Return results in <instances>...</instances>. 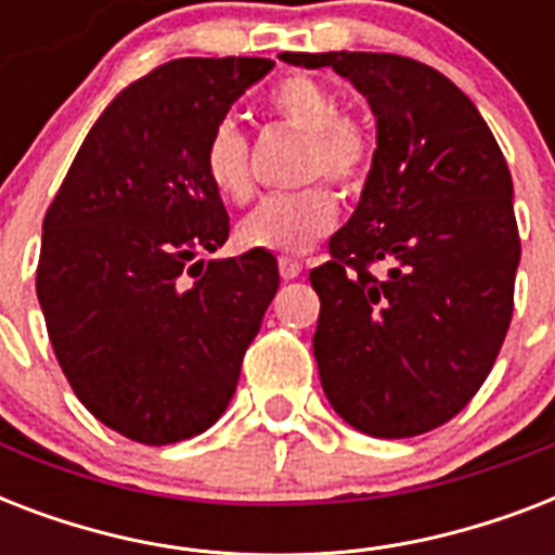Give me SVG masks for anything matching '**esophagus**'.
<instances>
[{"mask_svg": "<svg viewBox=\"0 0 555 555\" xmlns=\"http://www.w3.org/2000/svg\"><path fill=\"white\" fill-rule=\"evenodd\" d=\"M279 273H282V279H296L299 273H302V264L296 259H279Z\"/></svg>", "mask_w": 555, "mask_h": 555, "instance_id": "esophagus-1", "label": "esophagus"}]
</instances>
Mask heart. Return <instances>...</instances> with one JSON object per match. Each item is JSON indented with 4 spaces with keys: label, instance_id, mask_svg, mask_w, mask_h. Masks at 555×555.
I'll use <instances>...</instances> for the list:
<instances>
[{
    "label": "heart",
    "instance_id": "obj_1",
    "mask_svg": "<svg viewBox=\"0 0 555 555\" xmlns=\"http://www.w3.org/2000/svg\"><path fill=\"white\" fill-rule=\"evenodd\" d=\"M270 112L294 132L305 134L299 178H328L339 190H363L374 167V141L360 120L339 115L337 94L311 77H287L270 94ZM204 172L224 201L250 198V143L235 120H221L204 146ZM339 201L328 184L268 195L242 218L238 242L253 250L308 253L337 227Z\"/></svg>",
    "mask_w": 555,
    "mask_h": 555
}]
</instances>
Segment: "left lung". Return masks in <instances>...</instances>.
I'll return each instance as SVG.
<instances>
[{
  "label": "left lung",
  "instance_id": "1",
  "mask_svg": "<svg viewBox=\"0 0 555 555\" xmlns=\"http://www.w3.org/2000/svg\"><path fill=\"white\" fill-rule=\"evenodd\" d=\"M279 56L331 65L377 117L360 204L311 270L325 397L371 438L438 429L483 386L513 320L521 242L507 160L473 100L429 65L371 51Z\"/></svg>",
  "mask_w": 555,
  "mask_h": 555
}]
</instances>
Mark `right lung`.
<instances>
[{"label":"right lung","mask_w":555,"mask_h":555,"mask_svg":"<svg viewBox=\"0 0 555 555\" xmlns=\"http://www.w3.org/2000/svg\"><path fill=\"white\" fill-rule=\"evenodd\" d=\"M273 65L184 56L126 86L42 221L37 296L60 369L100 423L146 447L224 414L276 296L273 253L195 261L230 235L207 138Z\"/></svg>","instance_id":"add662e5"}]
</instances>
